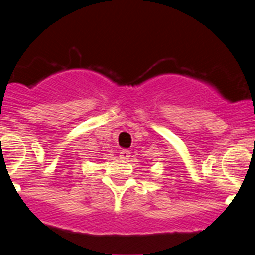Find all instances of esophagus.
<instances>
[{
	"instance_id": "obj_1",
	"label": "esophagus",
	"mask_w": 255,
	"mask_h": 255,
	"mask_svg": "<svg viewBox=\"0 0 255 255\" xmlns=\"http://www.w3.org/2000/svg\"><path fill=\"white\" fill-rule=\"evenodd\" d=\"M129 157H130V152H129V151L122 150L121 152H120V158H121L122 160L129 159Z\"/></svg>"
}]
</instances>
